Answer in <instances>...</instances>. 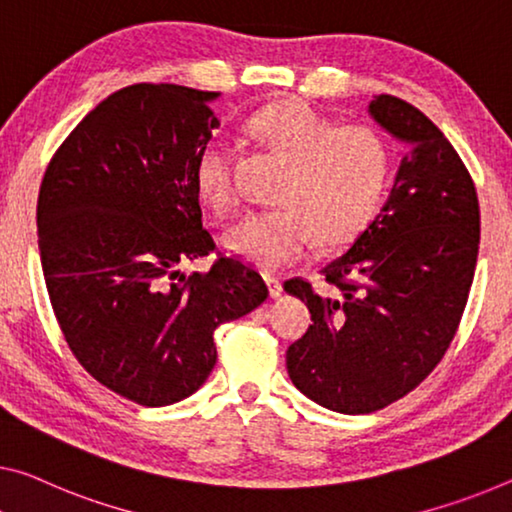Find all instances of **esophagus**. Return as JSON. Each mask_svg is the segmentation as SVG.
<instances>
[{"instance_id":"34e87169","label":"esophagus","mask_w":512,"mask_h":512,"mask_svg":"<svg viewBox=\"0 0 512 512\" xmlns=\"http://www.w3.org/2000/svg\"><path fill=\"white\" fill-rule=\"evenodd\" d=\"M265 283H267V290H270L272 297H279L283 290H281V281L277 277H272V274H265Z\"/></svg>"}]
</instances>
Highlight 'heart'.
Wrapping results in <instances>:
<instances>
[{
	"mask_svg": "<svg viewBox=\"0 0 512 512\" xmlns=\"http://www.w3.org/2000/svg\"><path fill=\"white\" fill-rule=\"evenodd\" d=\"M251 128L290 160L274 192L279 206L247 210L222 235L224 247L263 270L288 265L322 242L350 238L387 185L389 151L373 130L336 125L300 100L265 107ZM194 180L215 210L235 201L233 148L212 137L196 157Z\"/></svg>",
	"mask_w": 512,
	"mask_h": 512,
	"instance_id": "obj_1",
	"label": "heart"
}]
</instances>
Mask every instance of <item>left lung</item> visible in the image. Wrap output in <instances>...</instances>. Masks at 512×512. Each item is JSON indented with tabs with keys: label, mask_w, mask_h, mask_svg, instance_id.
Listing matches in <instances>:
<instances>
[{
	"label": "left lung",
	"mask_w": 512,
	"mask_h": 512,
	"mask_svg": "<svg viewBox=\"0 0 512 512\" xmlns=\"http://www.w3.org/2000/svg\"><path fill=\"white\" fill-rule=\"evenodd\" d=\"M368 116L405 146L387 201L322 267L332 295L304 279L283 283L313 320L286 352L290 380L341 414L380 410L439 364L465 311L481 242L474 180L442 130L393 96H375Z\"/></svg>",
	"instance_id": "left-lung-1"
}]
</instances>
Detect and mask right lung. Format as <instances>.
Wrapping results in <instances>:
<instances>
[{
    "label": "right lung",
    "instance_id": "1",
    "mask_svg": "<svg viewBox=\"0 0 512 512\" xmlns=\"http://www.w3.org/2000/svg\"><path fill=\"white\" fill-rule=\"evenodd\" d=\"M219 93L132 84L82 119L38 194V249L54 316L77 361L132 403H178L208 380L215 329L267 300L203 229L196 157L219 128Z\"/></svg>",
    "mask_w": 512,
    "mask_h": 512
}]
</instances>
